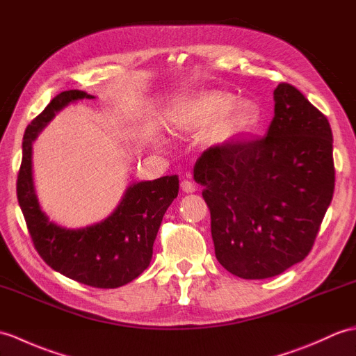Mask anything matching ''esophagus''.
Segmentation results:
<instances>
[{
  "mask_svg": "<svg viewBox=\"0 0 356 356\" xmlns=\"http://www.w3.org/2000/svg\"><path fill=\"white\" fill-rule=\"evenodd\" d=\"M180 186H181V191H184V193H194L197 189L191 180H184L180 184Z\"/></svg>",
  "mask_w": 356,
  "mask_h": 356,
  "instance_id": "1",
  "label": "esophagus"
}]
</instances>
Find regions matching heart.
<instances>
[{"label":"heart","instance_id":"b5f03b06","mask_svg":"<svg viewBox=\"0 0 356 356\" xmlns=\"http://www.w3.org/2000/svg\"><path fill=\"white\" fill-rule=\"evenodd\" d=\"M230 104H232V100H230L229 97H222V95H212L203 102L204 109L213 113L225 112L227 107H230ZM258 118H259L258 107H256V104L252 102H244L243 104H239L235 112V122L241 130L252 129L254 124L258 122Z\"/></svg>","mask_w":356,"mask_h":356}]
</instances>
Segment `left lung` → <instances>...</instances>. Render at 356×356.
Masks as SVG:
<instances>
[{
	"instance_id": "8db88e82",
	"label": "left lung",
	"mask_w": 356,
	"mask_h": 356,
	"mask_svg": "<svg viewBox=\"0 0 356 356\" xmlns=\"http://www.w3.org/2000/svg\"><path fill=\"white\" fill-rule=\"evenodd\" d=\"M273 98L266 136L209 147L194 167L217 259L243 279L277 276L307 258L334 195L327 118L288 83Z\"/></svg>"
}]
</instances>
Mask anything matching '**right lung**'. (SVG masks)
Segmentation results:
<instances>
[{
    "label": "right lung",
    "mask_w": 356,
    "mask_h": 356,
    "mask_svg": "<svg viewBox=\"0 0 356 356\" xmlns=\"http://www.w3.org/2000/svg\"><path fill=\"white\" fill-rule=\"evenodd\" d=\"M92 98L85 90H65L29 124L16 194L33 244L49 267L89 286L118 288L150 266L162 218L179 193V177L134 181L111 216L90 226L70 229L49 220L40 208L33 181V143L56 113L71 103Z\"/></svg>",
    "instance_id": "obj_1"
}]
</instances>
